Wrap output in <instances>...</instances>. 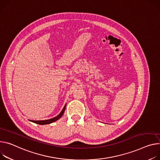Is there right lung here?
Instances as JSON below:
<instances>
[{"label": "right lung", "instance_id": "add662e5", "mask_svg": "<svg viewBox=\"0 0 160 160\" xmlns=\"http://www.w3.org/2000/svg\"><path fill=\"white\" fill-rule=\"evenodd\" d=\"M66 106V104L65 106L64 107V108H63L62 110L61 111V112L59 115H58L57 116H56V117H55V118H52V119H48V120H44V121H32V122H34V123L40 124V125H44V124H48L52 123V122H53L57 121L58 119H60V118L62 117L63 113H64V111H65Z\"/></svg>", "mask_w": 160, "mask_h": 160}]
</instances>
